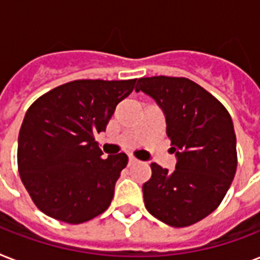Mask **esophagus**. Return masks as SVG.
Returning <instances> with one entry per match:
<instances>
[{
	"instance_id": "34e87169",
	"label": "esophagus",
	"mask_w": 260,
	"mask_h": 260,
	"mask_svg": "<svg viewBox=\"0 0 260 260\" xmlns=\"http://www.w3.org/2000/svg\"><path fill=\"white\" fill-rule=\"evenodd\" d=\"M135 163H138V159L134 158V156H129V158H128V165L132 166V165H135Z\"/></svg>"
}]
</instances>
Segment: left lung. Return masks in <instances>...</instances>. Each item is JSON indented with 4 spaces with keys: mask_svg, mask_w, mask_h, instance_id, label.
Wrapping results in <instances>:
<instances>
[{
    "mask_svg": "<svg viewBox=\"0 0 260 260\" xmlns=\"http://www.w3.org/2000/svg\"><path fill=\"white\" fill-rule=\"evenodd\" d=\"M136 93L150 95L166 118L175 170L151 165L143 185L147 210L171 226H187L213 212L234 181L238 158L230 113L210 93L187 78H140Z\"/></svg>",
    "mask_w": 260,
    "mask_h": 260,
    "instance_id": "1",
    "label": "left lung"
}]
</instances>
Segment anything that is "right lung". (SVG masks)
<instances>
[{
	"label": "right lung",
	"mask_w": 260,
	"mask_h": 260,
	"mask_svg": "<svg viewBox=\"0 0 260 260\" xmlns=\"http://www.w3.org/2000/svg\"><path fill=\"white\" fill-rule=\"evenodd\" d=\"M136 79H81L52 89L29 106L18 134V173L35 205L69 224L108 209L128 163L124 152L102 159L94 136L106 129Z\"/></svg>",
	"instance_id": "1"
}]
</instances>
